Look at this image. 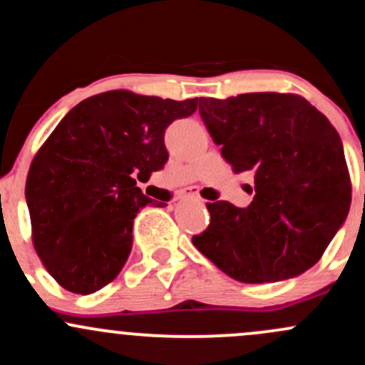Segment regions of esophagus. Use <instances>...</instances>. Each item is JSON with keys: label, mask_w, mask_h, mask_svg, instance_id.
<instances>
[{"label": "esophagus", "mask_w": 365, "mask_h": 365, "mask_svg": "<svg viewBox=\"0 0 365 365\" xmlns=\"http://www.w3.org/2000/svg\"><path fill=\"white\" fill-rule=\"evenodd\" d=\"M186 198H197V195H193V193H190V195H186Z\"/></svg>", "instance_id": "1"}]
</instances>
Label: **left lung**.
Listing matches in <instances>:
<instances>
[{"mask_svg": "<svg viewBox=\"0 0 365 365\" xmlns=\"http://www.w3.org/2000/svg\"><path fill=\"white\" fill-rule=\"evenodd\" d=\"M200 116L235 174L252 172L247 209L207 203L210 225L193 245L244 284L294 278L322 257L343 226L351 184L339 134L294 93L200 97ZM252 191V190H250Z\"/></svg>", "mask_w": 365, "mask_h": 365, "instance_id": "obj_1", "label": "left lung"}]
</instances>
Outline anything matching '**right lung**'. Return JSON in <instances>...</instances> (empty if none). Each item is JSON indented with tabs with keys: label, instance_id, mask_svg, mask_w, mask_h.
I'll use <instances>...</instances> for the list:
<instances>
[{
	"label": "right lung",
	"instance_id": "1",
	"mask_svg": "<svg viewBox=\"0 0 365 365\" xmlns=\"http://www.w3.org/2000/svg\"><path fill=\"white\" fill-rule=\"evenodd\" d=\"M197 106V97L111 90L74 106L45 140L27 174L26 202L34 249L62 287L92 294L118 277L137 212L165 205L148 198L134 175L163 168L167 127Z\"/></svg>",
	"mask_w": 365,
	"mask_h": 365
}]
</instances>
